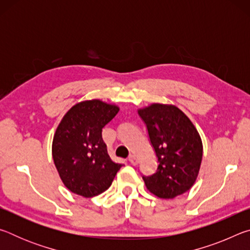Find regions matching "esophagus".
I'll list each match as a JSON object with an SVG mask.
<instances>
[{
	"label": "esophagus",
	"instance_id": "34e87169",
	"mask_svg": "<svg viewBox=\"0 0 250 250\" xmlns=\"http://www.w3.org/2000/svg\"><path fill=\"white\" fill-rule=\"evenodd\" d=\"M128 160H129V162H130L131 164H132V166H137V164H138V159H137V156L133 155V154L129 155Z\"/></svg>",
	"mask_w": 250,
	"mask_h": 250
}]
</instances>
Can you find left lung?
I'll return each mask as SVG.
<instances>
[{"instance_id": "1", "label": "left lung", "mask_w": 250, "mask_h": 250, "mask_svg": "<svg viewBox=\"0 0 250 250\" xmlns=\"http://www.w3.org/2000/svg\"><path fill=\"white\" fill-rule=\"evenodd\" d=\"M138 113L158 158L155 173L142 176L146 188L160 198H174L188 191L203 158L201 137L192 121L173 104H153Z\"/></svg>"}]
</instances>
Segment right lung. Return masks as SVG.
<instances>
[{"label": "right lung", "mask_w": 250, "mask_h": 250, "mask_svg": "<svg viewBox=\"0 0 250 250\" xmlns=\"http://www.w3.org/2000/svg\"><path fill=\"white\" fill-rule=\"evenodd\" d=\"M119 107L94 99L71 107L57 126L53 159L59 176L70 192L83 197L99 195L111 185L124 164L110 159L103 128Z\"/></svg>", "instance_id": "1"}]
</instances>
